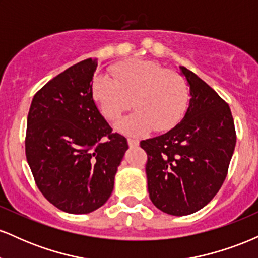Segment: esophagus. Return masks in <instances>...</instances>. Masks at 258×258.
Here are the masks:
<instances>
[{
	"label": "esophagus",
	"instance_id": "obj_1",
	"mask_svg": "<svg viewBox=\"0 0 258 258\" xmlns=\"http://www.w3.org/2000/svg\"><path fill=\"white\" fill-rule=\"evenodd\" d=\"M127 142H128V146L131 147V148L137 147L138 144H139V142L137 141V139H135V138H128V139H127Z\"/></svg>",
	"mask_w": 258,
	"mask_h": 258
}]
</instances>
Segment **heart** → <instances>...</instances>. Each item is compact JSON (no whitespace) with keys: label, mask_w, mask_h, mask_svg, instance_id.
<instances>
[{"label":"heart","mask_w":258,"mask_h":258,"mask_svg":"<svg viewBox=\"0 0 258 258\" xmlns=\"http://www.w3.org/2000/svg\"><path fill=\"white\" fill-rule=\"evenodd\" d=\"M114 79L99 75L92 82V96L102 114L111 122L132 105L136 111L119 123L131 135L165 132L184 116L189 90L178 73L166 70L152 60L122 61L111 69Z\"/></svg>","instance_id":"obj_1"}]
</instances>
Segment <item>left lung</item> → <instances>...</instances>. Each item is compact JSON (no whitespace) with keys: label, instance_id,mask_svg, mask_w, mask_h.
<instances>
[{"label":"left lung","instance_id":"left-lung-1","mask_svg":"<svg viewBox=\"0 0 258 258\" xmlns=\"http://www.w3.org/2000/svg\"><path fill=\"white\" fill-rule=\"evenodd\" d=\"M179 68L191 97L184 117L165 135L141 142L150 200L172 216L194 214L214 199L236 143L229 105L199 76Z\"/></svg>","mask_w":258,"mask_h":258}]
</instances>
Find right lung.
Returning a JSON list of instances; mask_svg holds the SVG:
<instances>
[{
  "label": "right lung",
  "mask_w": 258,
  "mask_h": 258,
  "mask_svg": "<svg viewBox=\"0 0 258 258\" xmlns=\"http://www.w3.org/2000/svg\"><path fill=\"white\" fill-rule=\"evenodd\" d=\"M96 59L68 68L37 92L28 115L25 154L37 188L68 214H90L110 198L128 149L92 96Z\"/></svg>",
  "instance_id": "obj_1"
}]
</instances>
